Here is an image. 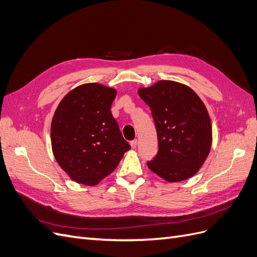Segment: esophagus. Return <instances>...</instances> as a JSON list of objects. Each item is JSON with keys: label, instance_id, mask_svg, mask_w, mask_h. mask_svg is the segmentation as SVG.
<instances>
[{"label": "esophagus", "instance_id": "1", "mask_svg": "<svg viewBox=\"0 0 257 257\" xmlns=\"http://www.w3.org/2000/svg\"><path fill=\"white\" fill-rule=\"evenodd\" d=\"M130 144H131V147H132V148H133V149H135V148L137 147V144H138V142H137V139H134V141H132V142H131Z\"/></svg>", "mask_w": 257, "mask_h": 257}]
</instances>
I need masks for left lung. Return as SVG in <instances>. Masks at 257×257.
I'll list each match as a JSON object with an SVG mask.
<instances>
[{
    "label": "left lung",
    "mask_w": 257,
    "mask_h": 257,
    "mask_svg": "<svg viewBox=\"0 0 257 257\" xmlns=\"http://www.w3.org/2000/svg\"><path fill=\"white\" fill-rule=\"evenodd\" d=\"M150 107L159 139V151L148 167L167 182L193 177L204 164L212 144V125L203 100L190 87L160 80L139 88Z\"/></svg>",
    "instance_id": "obj_1"
}]
</instances>
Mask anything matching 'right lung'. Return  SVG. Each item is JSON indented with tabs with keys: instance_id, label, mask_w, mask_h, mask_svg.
Segmentation results:
<instances>
[{
	"instance_id": "1",
	"label": "right lung",
	"mask_w": 257,
	"mask_h": 257,
	"mask_svg": "<svg viewBox=\"0 0 257 257\" xmlns=\"http://www.w3.org/2000/svg\"><path fill=\"white\" fill-rule=\"evenodd\" d=\"M116 90L92 82L62 98L51 122L58 164L77 183L96 185L118 166L131 146L110 111Z\"/></svg>"
}]
</instances>
